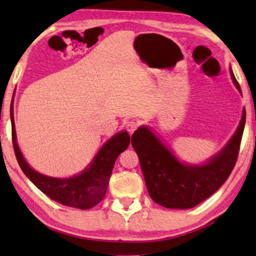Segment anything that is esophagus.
Here are the masks:
<instances>
[{
    "instance_id": "34e87169",
    "label": "esophagus",
    "mask_w": 256,
    "mask_h": 256,
    "mask_svg": "<svg viewBox=\"0 0 256 256\" xmlns=\"http://www.w3.org/2000/svg\"><path fill=\"white\" fill-rule=\"evenodd\" d=\"M138 124L136 121H134V120L128 121L127 124H126V129H127L128 132L130 135L136 130V129H138Z\"/></svg>"
}]
</instances>
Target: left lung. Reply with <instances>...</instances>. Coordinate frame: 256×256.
<instances>
[{
    "label": "left lung",
    "instance_id": "left-lung-1",
    "mask_svg": "<svg viewBox=\"0 0 256 256\" xmlns=\"http://www.w3.org/2000/svg\"><path fill=\"white\" fill-rule=\"evenodd\" d=\"M233 84L241 93L239 82L230 70ZM246 110L239 127L227 144L205 164L180 162L172 152L150 130L141 126L132 136L149 196L166 208H191L212 196L227 180L236 166L242 138Z\"/></svg>",
    "mask_w": 256,
    "mask_h": 256
}]
</instances>
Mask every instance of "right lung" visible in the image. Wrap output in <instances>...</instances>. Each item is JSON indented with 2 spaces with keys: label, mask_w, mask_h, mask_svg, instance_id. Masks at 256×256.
I'll return each mask as SVG.
<instances>
[{
  "label": "right lung",
  "mask_w": 256,
  "mask_h": 256,
  "mask_svg": "<svg viewBox=\"0 0 256 256\" xmlns=\"http://www.w3.org/2000/svg\"><path fill=\"white\" fill-rule=\"evenodd\" d=\"M14 100L10 106L12 118V144L15 155L24 174L40 188V190L54 200L71 208L88 210L102 200L106 194L108 182L112 170L118 155L128 148L130 136L127 132H120L110 138L101 146L88 166L82 172L70 178H56L45 176L34 170L20 152L17 144L15 122H14Z\"/></svg>",
  "instance_id": "add662e5"
}]
</instances>
